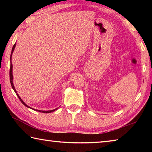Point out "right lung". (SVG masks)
Masks as SVG:
<instances>
[{
    "mask_svg": "<svg viewBox=\"0 0 152 152\" xmlns=\"http://www.w3.org/2000/svg\"><path fill=\"white\" fill-rule=\"evenodd\" d=\"M15 45H16V43H15L14 45H13V47H12V51H11V58H10V59H11V67H10L9 76H10V82H11V86H12V89L14 90V91L17 93L16 90H15V86H14V85H13V82H12V79H13V76H12V63H11V57H12V53H13V51H14V50H15ZM17 96L19 97V100L20 101V102H21L23 104L25 107H28V108H30V109H33V110H37V111H39V112H41V113H51V112L55 111L56 110H57V109H58V108H57V109H53V110H37V109H32V108L29 107V106H28V105H27L25 103V102H24L23 101V100H22L21 99H20V97L19 96V94H18L17 93Z\"/></svg>",
    "mask_w": 152,
    "mask_h": 152,
    "instance_id": "add662e5",
    "label": "right lung"
}]
</instances>
